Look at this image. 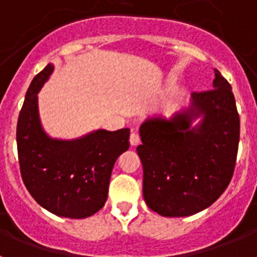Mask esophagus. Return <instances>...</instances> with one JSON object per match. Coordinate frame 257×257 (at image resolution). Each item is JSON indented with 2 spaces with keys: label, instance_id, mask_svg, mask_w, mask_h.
Instances as JSON below:
<instances>
[{
  "label": "esophagus",
  "instance_id": "34e87169",
  "mask_svg": "<svg viewBox=\"0 0 257 257\" xmlns=\"http://www.w3.org/2000/svg\"><path fill=\"white\" fill-rule=\"evenodd\" d=\"M139 143H140V136L138 135V134H136V133L131 134V136H130V144L133 145V147H136V145L139 144Z\"/></svg>",
  "mask_w": 257,
  "mask_h": 257
}]
</instances>
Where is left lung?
Here are the masks:
<instances>
[{
	"mask_svg": "<svg viewBox=\"0 0 257 257\" xmlns=\"http://www.w3.org/2000/svg\"><path fill=\"white\" fill-rule=\"evenodd\" d=\"M213 88L193 92L190 106L170 119L140 126L143 196L166 217L190 216L210 207L228 188L239 143V115L231 86L215 69ZM202 116L196 127L193 119Z\"/></svg>",
	"mask_w": 257,
	"mask_h": 257,
	"instance_id": "left-lung-1",
	"label": "left lung"
}]
</instances>
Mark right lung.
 <instances>
[{
  "instance_id": "right-lung-1",
  "label": "right lung",
  "mask_w": 257,
  "mask_h": 257,
  "mask_svg": "<svg viewBox=\"0 0 257 257\" xmlns=\"http://www.w3.org/2000/svg\"><path fill=\"white\" fill-rule=\"evenodd\" d=\"M47 64L33 78L17 126L24 185L38 205L69 219H85L108 198L113 166L130 147V128L96 130L74 140L52 139L41 126L37 94L51 76Z\"/></svg>"
}]
</instances>
